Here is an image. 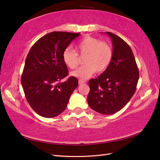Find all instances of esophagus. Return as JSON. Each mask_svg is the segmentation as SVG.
Returning <instances> with one entry per match:
<instances>
[{
	"instance_id": "esophagus-1",
	"label": "esophagus",
	"mask_w": 160,
	"mask_h": 160,
	"mask_svg": "<svg viewBox=\"0 0 160 160\" xmlns=\"http://www.w3.org/2000/svg\"><path fill=\"white\" fill-rule=\"evenodd\" d=\"M85 83V81H83V80H81V79H79V85H82Z\"/></svg>"
}]
</instances>
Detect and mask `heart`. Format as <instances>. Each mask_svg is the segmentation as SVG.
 <instances>
[{"label": "heart", "instance_id": "1", "mask_svg": "<svg viewBox=\"0 0 160 160\" xmlns=\"http://www.w3.org/2000/svg\"><path fill=\"white\" fill-rule=\"evenodd\" d=\"M75 51L67 48L62 53V61L69 69H74L79 64V56L84 57L83 66L71 72L72 77L87 79L97 71L108 69L113 58L112 48L108 43L91 36H86L75 45Z\"/></svg>", "mask_w": 160, "mask_h": 160}]
</instances>
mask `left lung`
I'll return each mask as SVG.
<instances>
[{
    "label": "left lung",
    "mask_w": 160,
    "mask_h": 160,
    "mask_svg": "<svg viewBox=\"0 0 160 160\" xmlns=\"http://www.w3.org/2000/svg\"><path fill=\"white\" fill-rule=\"evenodd\" d=\"M113 45V58L102 74L89 81V107L99 113L111 115L123 109L134 95L139 71L130 47L122 38L106 32Z\"/></svg>",
    "instance_id": "1"
}]
</instances>
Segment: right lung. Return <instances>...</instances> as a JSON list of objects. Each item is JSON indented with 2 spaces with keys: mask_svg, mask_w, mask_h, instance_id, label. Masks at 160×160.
<instances>
[{
  "mask_svg": "<svg viewBox=\"0 0 160 160\" xmlns=\"http://www.w3.org/2000/svg\"><path fill=\"white\" fill-rule=\"evenodd\" d=\"M79 33L55 31L32 45L25 60L21 85L31 108L42 117L55 118L63 112L78 79L68 75L62 53Z\"/></svg>",
  "mask_w": 160,
  "mask_h": 160,
  "instance_id": "add662e5",
  "label": "right lung"
}]
</instances>
